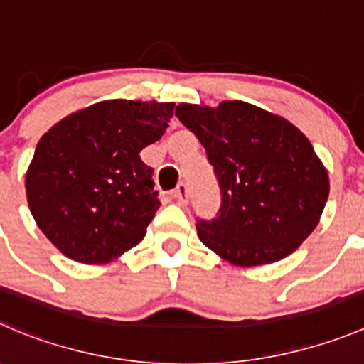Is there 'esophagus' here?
<instances>
[{"instance_id": "34e87169", "label": "esophagus", "mask_w": 364, "mask_h": 364, "mask_svg": "<svg viewBox=\"0 0 364 364\" xmlns=\"http://www.w3.org/2000/svg\"><path fill=\"white\" fill-rule=\"evenodd\" d=\"M174 198L179 205H186L188 203V188H186L185 183H179L178 188L174 190Z\"/></svg>"}]
</instances>
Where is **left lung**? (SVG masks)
Masks as SVG:
<instances>
[{
	"label": "left lung",
	"mask_w": 364,
	"mask_h": 364,
	"mask_svg": "<svg viewBox=\"0 0 364 364\" xmlns=\"http://www.w3.org/2000/svg\"><path fill=\"white\" fill-rule=\"evenodd\" d=\"M176 117L205 147L223 196L217 219L198 220L201 242L239 267L296 251L320 223L331 188L307 136L242 100L179 104Z\"/></svg>",
	"instance_id": "8db88e82"
}]
</instances>
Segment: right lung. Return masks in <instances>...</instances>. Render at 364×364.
Instances as JSON below:
<instances>
[{
    "label": "right lung",
    "mask_w": 364,
    "mask_h": 364,
    "mask_svg": "<svg viewBox=\"0 0 364 364\" xmlns=\"http://www.w3.org/2000/svg\"><path fill=\"white\" fill-rule=\"evenodd\" d=\"M174 102L102 100L44 132L25 178L30 212L68 259L107 264L140 244L159 208L140 158L168 127Z\"/></svg>",
    "instance_id": "add662e5"
}]
</instances>
